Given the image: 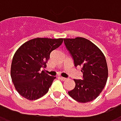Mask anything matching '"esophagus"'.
<instances>
[{
	"instance_id": "obj_1",
	"label": "esophagus",
	"mask_w": 121,
	"mask_h": 121,
	"mask_svg": "<svg viewBox=\"0 0 121 121\" xmlns=\"http://www.w3.org/2000/svg\"><path fill=\"white\" fill-rule=\"evenodd\" d=\"M60 78L61 81H65V80H66V78H64V77H61V76L60 77Z\"/></svg>"
}]
</instances>
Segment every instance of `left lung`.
<instances>
[{
    "instance_id": "1",
    "label": "left lung",
    "mask_w": 121,
    "mask_h": 121,
    "mask_svg": "<svg viewBox=\"0 0 121 121\" xmlns=\"http://www.w3.org/2000/svg\"><path fill=\"white\" fill-rule=\"evenodd\" d=\"M64 42L75 66H81L83 72V80L74 79L75 87L68 93L78 102H91L99 95L107 83L106 58L94 43L84 38H64Z\"/></svg>"
}]
</instances>
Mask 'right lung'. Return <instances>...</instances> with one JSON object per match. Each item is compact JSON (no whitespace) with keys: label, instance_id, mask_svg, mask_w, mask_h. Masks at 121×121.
<instances>
[{"label":"right lung","instance_id":"add662e5","mask_svg":"<svg viewBox=\"0 0 121 121\" xmlns=\"http://www.w3.org/2000/svg\"><path fill=\"white\" fill-rule=\"evenodd\" d=\"M63 38H37L30 40L15 52L11 65L13 84L20 95L29 100H36L48 92L56 78L40 68L45 67L52 51L61 45Z\"/></svg>","mask_w":121,"mask_h":121}]
</instances>
